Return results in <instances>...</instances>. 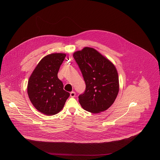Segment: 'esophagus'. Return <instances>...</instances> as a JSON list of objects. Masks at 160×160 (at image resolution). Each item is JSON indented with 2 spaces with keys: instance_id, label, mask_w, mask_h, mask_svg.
I'll list each match as a JSON object with an SVG mask.
<instances>
[{
  "instance_id": "esophagus-1",
  "label": "esophagus",
  "mask_w": 160,
  "mask_h": 160,
  "mask_svg": "<svg viewBox=\"0 0 160 160\" xmlns=\"http://www.w3.org/2000/svg\"><path fill=\"white\" fill-rule=\"evenodd\" d=\"M75 95H76V93H75V92H71V93H70V96H71V97H75Z\"/></svg>"
}]
</instances>
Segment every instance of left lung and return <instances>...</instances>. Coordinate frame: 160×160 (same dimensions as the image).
I'll use <instances>...</instances> for the list:
<instances>
[{
  "label": "left lung",
  "instance_id": "obj_1",
  "mask_svg": "<svg viewBox=\"0 0 160 160\" xmlns=\"http://www.w3.org/2000/svg\"><path fill=\"white\" fill-rule=\"evenodd\" d=\"M86 82V91L79 96L82 108L92 113L108 110L119 90L114 64L93 48L85 47L73 53Z\"/></svg>",
  "mask_w": 160,
  "mask_h": 160
}]
</instances>
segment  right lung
Returning a JSON list of instances; mask_svg holds the SVG:
<instances>
[{"mask_svg":"<svg viewBox=\"0 0 160 160\" xmlns=\"http://www.w3.org/2000/svg\"><path fill=\"white\" fill-rule=\"evenodd\" d=\"M66 55L63 53L46 55L28 79L27 92L29 100L36 109L43 114L51 116L59 113L69 96L57 76Z\"/></svg>","mask_w":160,"mask_h":160,"instance_id":"obj_1","label":"right lung"}]
</instances>
